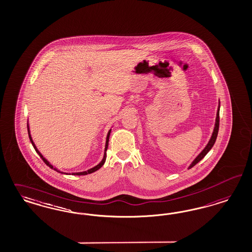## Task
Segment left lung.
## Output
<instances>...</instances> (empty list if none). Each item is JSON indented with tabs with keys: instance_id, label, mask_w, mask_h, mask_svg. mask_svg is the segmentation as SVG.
<instances>
[{
	"instance_id": "8db88e82",
	"label": "left lung",
	"mask_w": 252,
	"mask_h": 252,
	"mask_svg": "<svg viewBox=\"0 0 252 252\" xmlns=\"http://www.w3.org/2000/svg\"><path fill=\"white\" fill-rule=\"evenodd\" d=\"M220 100H219V106H218L217 115H216V120H215V125H214V129H213L210 139L208 140V144L206 145V147L203 149V151L200 153L199 155L194 158V160L191 162V165L188 166V169H190L193 165H196L199 161H201L204 157H206V155L211 150V148L213 147V145L216 141L218 132H219V126H220Z\"/></svg>"
}]
</instances>
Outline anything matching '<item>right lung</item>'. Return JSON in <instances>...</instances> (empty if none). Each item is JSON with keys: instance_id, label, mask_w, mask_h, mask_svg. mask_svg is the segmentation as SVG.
Instances as JSON below:
<instances>
[{"instance_id": "obj_1", "label": "right lung", "mask_w": 252, "mask_h": 252, "mask_svg": "<svg viewBox=\"0 0 252 252\" xmlns=\"http://www.w3.org/2000/svg\"><path fill=\"white\" fill-rule=\"evenodd\" d=\"M111 131H112V128L110 129V130L108 131V134H107V137H106V142H105V149H104V155H103V158H102V160L97 164V165H95L94 167H92V168H89V169H87L86 171H82V172H73V173H66V172H63V171H61L60 169H58L57 167H54V165L47 160V159H45L44 158V156L39 152V150L37 149L36 147V145H35L34 142H33V140H32V135H31V130H30V126H29V123H28V133H29V138L31 139V142H32V146L35 149V151H36V153L40 156V157L44 160V163L46 164V165H48L50 168H53L54 170H56V171H58V172H60V173L62 174H66V175H77V176H82V175H87V174H91L93 173V172H95L96 171L97 169H99L102 165H104L105 161H106V152H107V149H108V144H109V138H110V134H111Z\"/></svg>"}]
</instances>
